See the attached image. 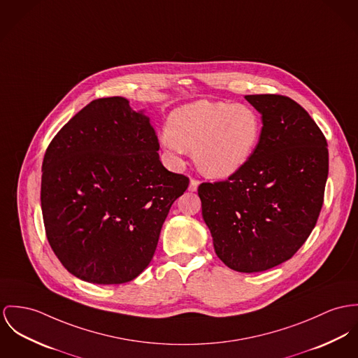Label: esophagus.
I'll return each mask as SVG.
<instances>
[{
    "instance_id": "34e87169",
    "label": "esophagus",
    "mask_w": 358,
    "mask_h": 358,
    "mask_svg": "<svg viewBox=\"0 0 358 358\" xmlns=\"http://www.w3.org/2000/svg\"><path fill=\"white\" fill-rule=\"evenodd\" d=\"M199 181L197 180H194V178H192L191 180V182H189V187H188V189L191 191V192H196L197 191V188H199Z\"/></svg>"
}]
</instances>
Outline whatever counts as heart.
<instances>
[{"label":"heart","instance_id":"b5f03b06","mask_svg":"<svg viewBox=\"0 0 358 358\" xmlns=\"http://www.w3.org/2000/svg\"><path fill=\"white\" fill-rule=\"evenodd\" d=\"M262 128L260 114L248 105L199 99L170 113L161 144L173 155L193 151L203 174L223 180L250 161Z\"/></svg>","mask_w":358,"mask_h":358}]
</instances>
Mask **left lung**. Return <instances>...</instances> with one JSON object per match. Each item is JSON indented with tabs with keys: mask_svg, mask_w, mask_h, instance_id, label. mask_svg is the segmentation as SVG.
Masks as SVG:
<instances>
[{
	"mask_svg": "<svg viewBox=\"0 0 358 358\" xmlns=\"http://www.w3.org/2000/svg\"><path fill=\"white\" fill-rule=\"evenodd\" d=\"M262 115L250 161L197 192L217 256L238 273H260L289 260L319 218L329 176L327 141L297 102L247 95Z\"/></svg>",
	"mask_w": 358,
	"mask_h": 358,
	"instance_id": "8db88e82",
	"label": "left lung"
}]
</instances>
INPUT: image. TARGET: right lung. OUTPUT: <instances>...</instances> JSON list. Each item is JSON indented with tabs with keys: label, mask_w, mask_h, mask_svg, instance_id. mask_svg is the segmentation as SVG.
Listing matches in <instances>:
<instances>
[{
	"label": "right lung",
	"mask_w": 358,
	"mask_h": 358,
	"mask_svg": "<svg viewBox=\"0 0 358 358\" xmlns=\"http://www.w3.org/2000/svg\"><path fill=\"white\" fill-rule=\"evenodd\" d=\"M150 117L122 96L95 99L46 150L41 204L49 244L72 275L120 285L150 264L189 180L159 161Z\"/></svg>",
	"instance_id": "right-lung-1"
}]
</instances>
